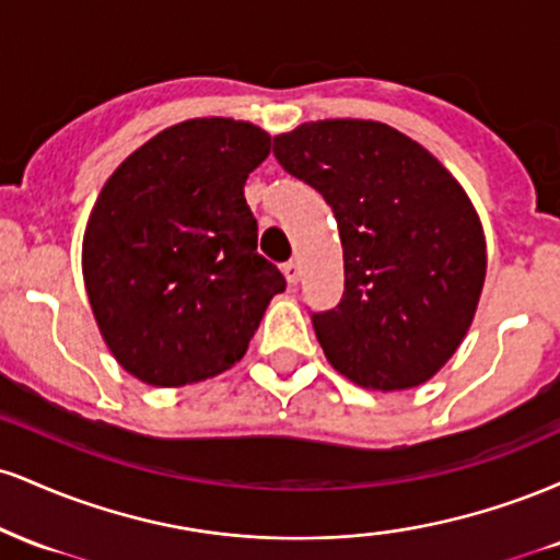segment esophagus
Wrapping results in <instances>:
<instances>
[{"mask_svg":"<svg viewBox=\"0 0 560 560\" xmlns=\"http://www.w3.org/2000/svg\"><path fill=\"white\" fill-rule=\"evenodd\" d=\"M284 276H287V284L294 287L300 281V262L298 260H289L284 262Z\"/></svg>","mask_w":560,"mask_h":560,"instance_id":"obj_1","label":"esophagus"}]
</instances>
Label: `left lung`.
<instances>
[{"mask_svg": "<svg viewBox=\"0 0 560 560\" xmlns=\"http://www.w3.org/2000/svg\"><path fill=\"white\" fill-rule=\"evenodd\" d=\"M273 155L331 205L345 294L313 329L339 374L365 389L421 387L477 316L487 242L466 189L432 152L378 120H311Z\"/></svg>", "mask_w": 560, "mask_h": 560, "instance_id": "left-lung-1", "label": "left lung"}]
</instances>
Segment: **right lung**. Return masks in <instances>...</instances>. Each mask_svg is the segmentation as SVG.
Returning a JSON list of instances; mask_svg holds the SVG:
<instances>
[{"label":"right lung","mask_w":560,"mask_h":560,"mask_svg":"<svg viewBox=\"0 0 560 560\" xmlns=\"http://www.w3.org/2000/svg\"><path fill=\"white\" fill-rule=\"evenodd\" d=\"M268 152L249 120L191 118L133 150L96 195L83 287L107 350L139 382L186 387L229 371L284 292L244 199Z\"/></svg>","instance_id":"obj_1"}]
</instances>
